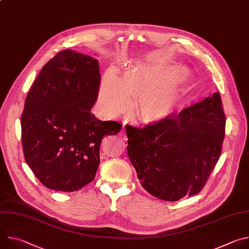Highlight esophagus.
<instances>
[{"label":"esophagus","instance_id":"1","mask_svg":"<svg viewBox=\"0 0 249 249\" xmlns=\"http://www.w3.org/2000/svg\"><path fill=\"white\" fill-rule=\"evenodd\" d=\"M119 138L122 140V141H126L127 140V136H126V132L125 130L123 129L120 133H119Z\"/></svg>","mask_w":249,"mask_h":249}]
</instances>
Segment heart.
Here are the masks:
<instances>
[{"label": "heart", "instance_id": "heart-1", "mask_svg": "<svg viewBox=\"0 0 249 249\" xmlns=\"http://www.w3.org/2000/svg\"><path fill=\"white\" fill-rule=\"evenodd\" d=\"M184 73L178 66L163 69L146 65L133 67L120 80L107 73L98 89L97 107L106 116L115 117L128 109L131 100H138L134 115L140 121L161 122L171 115L179 100L178 90L164 87Z\"/></svg>", "mask_w": 249, "mask_h": 249}]
</instances>
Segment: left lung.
<instances>
[{
	"label": "left lung",
	"mask_w": 249,
	"mask_h": 249,
	"mask_svg": "<svg viewBox=\"0 0 249 249\" xmlns=\"http://www.w3.org/2000/svg\"><path fill=\"white\" fill-rule=\"evenodd\" d=\"M225 128L219 92L161 122L126 126L127 153L141 185L165 201L199 193L220 159Z\"/></svg>",
	"instance_id": "left-lung-1"
}]
</instances>
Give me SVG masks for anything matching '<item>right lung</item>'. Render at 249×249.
Returning <instances> with one entry per match:
<instances>
[{"mask_svg": "<svg viewBox=\"0 0 249 249\" xmlns=\"http://www.w3.org/2000/svg\"><path fill=\"white\" fill-rule=\"evenodd\" d=\"M99 84L96 59L64 50L43 66L26 96L20 121L24 159L49 189L73 192L90 183L103 137L122 128L91 114Z\"/></svg>", "mask_w": 249, "mask_h": 249, "instance_id": "1", "label": "right lung"}]
</instances>
